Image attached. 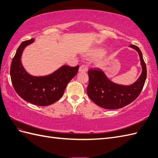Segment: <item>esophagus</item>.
I'll return each instance as SVG.
<instances>
[{"label": "esophagus", "mask_w": 158, "mask_h": 158, "mask_svg": "<svg viewBox=\"0 0 158 158\" xmlns=\"http://www.w3.org/2000/svg\"><path fill=\"white\" fill-rule=\"evenodd\" d=\"M88 71V67L86 65H82L79 68V72H86Z\"/></svg>", "instance_id": "1"}]
</instances>
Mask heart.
<instances>
[{
  "mask_svg": "<svg viewBox=\"0 0 158 158\" xmlns=\"http://www.w3.org/2000/svg\"><path fill=\"white\" fill-rule=\"evenodd\" d=\"M106 52V49L102 48V47H97L93 49H92L91 51L88 53V57H90V58H98V57H101L105 54V53ZM106 61V58H102L101 60H99L97 62L98 66H102V65L105 64Z\"/></svg>",
  "mask_w": 158,
  "mask_h": 158,
  "instance_id": "heart-1",
  "label": "heart"
}]
</instances>
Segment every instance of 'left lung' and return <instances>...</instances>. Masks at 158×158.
<instances>
[{
	"label": "left lung",
	"instance_id": "1",
	"mask_svg": "<svg viewBox=\"0 0 158 158\" xmlns=\"http://www.w3.org/2000/svg\"><path fill=\"white\" fill-rule=\"evenodd\" d=\"M137 52L139 56L142 72L135 82L130 85L114 83L104 72L98 69L88 70L89 83L87 94L96 105L106 109H117L131 103L139 95L147 77V70L139 48L136 45H129Z\"/></svg>",
	"mask_w": 158,
	"mask_h": 158
}]
</instances>
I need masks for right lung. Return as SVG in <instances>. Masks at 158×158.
I'll return each mask as SVG.
<instances>
[{
	"mask_svg": "<svg viewBox=\"0 0 158 158\" xmlns=\"http://www.w3.org/2000/svg\"><path fill=\"white\" fill-rule=\"evenodd\" d=\"M34 39L22 42L10 66V74L17 93L25 101L38 106H48L62 97L67 84L76 75L79 66L63 65L45 76H33L25 70L21 62L23 52Z\"/></svg>",
	"mask_w": 158,
	"mask_h": 158,
	"instance_id": "1",
	"label": "right lung"
}]
</instances>
